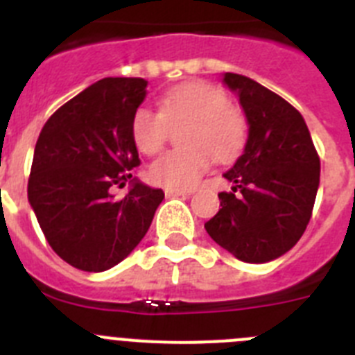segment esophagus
I'll return each mask as SVG.
<instances>
[{
    "label": "esophagus",
    "instance_id": "1",
    "mask_svg": "<svg viewBox=\"0 0 355 355\" xmlns=\"http://www.w3.org/2000/svg\"><path fill=\"white\" fill-rule=\"evenodd\" d=\"M165 196H167L168 199H172V197L190 196V192H187V190H171V188H167V190H165Z\"/></svg>",
    "mask_w": 355,
    "mask_h": 355
}]
</instances>
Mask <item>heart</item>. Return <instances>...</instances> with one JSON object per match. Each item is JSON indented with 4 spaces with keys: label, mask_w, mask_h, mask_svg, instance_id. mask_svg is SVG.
Instances as JSON below:
<instances>
[{
    "label": "heart",
    "mask_w": 355,
    "mask_h": 355,
    "mask_svg": "<svg viewBox=\"0 0 355 355\" xmlns=\"http://www.w3.org/2000/svg\"><path fill=\"white\" fill-rule=\"evenodd\" d=\"M190 124L184 133L188 149L171 150L149 167V180L171 190H190L209 171L213 156L227 163L240 156L249 126L227 94L206 81L178 85L159 99V112L140 106L133 115L131 133L144 155H156L171 137V126Z\"/></svg>",
    "instance_id": "1"
}]
</instances>
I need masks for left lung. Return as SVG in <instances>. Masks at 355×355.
Wrapping results in <instances>:
<instances>
[{
	"instance_id": "8db88e82",
	"label": "left lung",
	"mask_w": 355,
	"mask_h": 355,
	"mask_svg": "<svg viewBox=\"0 0 355 355\" xmlns=\"http://www.w3.org/2000/svg\"><path fill=\"white\" fill-rule=\"evenodd\" d=\"M249 121L243 155L224 178L233 192L205 224L209 236L245 263L283 256L311 218L320 183V156L299 110L250 78L225 72ZM239 193L236 194V192Z\"/></svg>"
}]
</instances>
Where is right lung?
<instances>
[{"label": "right lung", "mask_w": 355, "mask_h": 355, "mask_svg": "<svg viewBox=\"0 0 355 355\" xmlns=\"http://www.w3.org/2000/svg\"><path fill=\"white\" fill-rule=\"evenodd\" d=\"M144 78H105L62 105L44 124L28 200L51 249L85 272L108 270L146 236L165 193L133 181L140 165L131 122L146 99Z\"/></svg>", "instance_id": "1"}]
</instances>
